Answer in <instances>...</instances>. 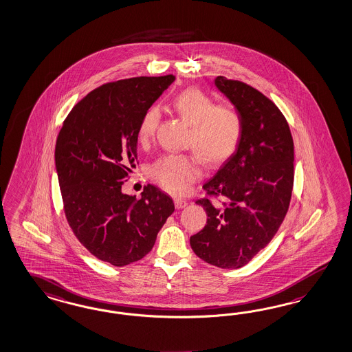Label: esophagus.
Segmentation results:
<instances>
[{
	"instance_id": "1",
	"label": "esophagus",
	"mask_w": 352,
	"mask_h": 352,
	"mask_svg": "<svg viewBox=\"0 0 352 352\" xmlns=\"http://www.w3.org/2000/svg\"><path fill=\"white\" fill-rule=\"evenodd\" d=\"M175 203H176V207H177V208H185L189 201H186V199H182V198H176Z\"/></svg>"
}]
</instances>
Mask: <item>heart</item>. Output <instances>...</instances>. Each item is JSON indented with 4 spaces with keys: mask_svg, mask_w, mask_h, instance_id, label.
I'll use <instances>...</instances> for the list:
<instances>
[{
    "mask_svg": "<svg viewBox=\"0 0 352 352\" xmlns=\"http://www.w3.org/2000/svg\"><path fill=\"white\" fill-rule=\"evenodd\" d=\"M172 107L182 121L191 127L190 145L207 166H216L235 151L241 136L239 111L228 104L214 105L211 96L199 89L180 92ZM160 122V109L151 107L141 117L138 136L141 144L151 140ZM154 180L173 194L186 192L191 182L201 173V163L195 155L171 154L151 166Z\"/></svg>",
    "mask_w": 352,
    "mask_h": 352,
    "instance_id": "b5f03b06",
    "label": "heart"
}]
</instances>
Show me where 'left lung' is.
I'll list each match as a JSON object with an SVG mask.
<instances>
[{"label": "left lung", "instance_id": "1", "mask_svg": "<svg viewBox=\"0 0 352 352\" xmlns=\"http://www.w3.org/2000/svg\"><path fill=\"white\" fill-rule=\"evenodd\" d=\"M214 86L241 114V141L203 185L222 201H195L207 212V225L190 236V245L203 261L232 270L265 248L284 220L293 189L294 146L284 116L260 91L221 76Z\"/></svg>", "mask_w": 352, "mask_h": 352}]
</instances>
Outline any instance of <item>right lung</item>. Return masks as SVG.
<instances>
[{
    "instance_id": "1",
    "label": "right lung",
    "mask_w": 352,
    "mask_h": 352,
    "mask_svg": "<svg viewBox=\"0 0 352 352\" xmlns=\"http://www.w3.org/2000/svg\"><path fill=\"white\" fill-rule=\"evenodd\" d=\"M175 77H136L102 85L64 121L55 167L64 211L78 241L101 261L126 266L151 251L175 211L171 197L148 185L138 201L122 191L138 161L141 117Z\"/></svg>"
}]
</instances>
